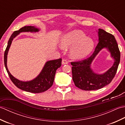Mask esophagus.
Wrapping results in <instances>:
<instances>
[{"label": "esophagus", "mask_w": 125, "mask_h": 125, "mask_svg": "<svg viewBox=\"0 0 125 125\" xmlns=\"http://www.w3.org/2000/svg\"><path fill=\"white\" fill-rule=\"evenodd\" d=\"M62 64H67L68 63V62L67 60L63 59L62 61Z\"/></svg>", "instance_id": "34e87169"}]
</instances>
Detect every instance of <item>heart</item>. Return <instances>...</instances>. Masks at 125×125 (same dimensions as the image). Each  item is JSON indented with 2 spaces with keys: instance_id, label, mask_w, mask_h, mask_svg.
Returning <instances> with one entry per match:
<instances>
[{
  "instance_id": "b5f03b06",
  "label": "heart",
  "mask_w": 125,
  "mask_h": 125,
  "mask_svg": "<svg viewBox=\"0 0 125 125\" xmlns=\"http://www.w3.org/2000/svg\"><path fill=\"white\" fill-rule=\"evenodd\" d=\"M61 46L64 49L71 47L70 56L73 59H81L92 51L94 47V42L91 38L86 37L83 31L75 30L62 37Z\"/></svg>"
}]
</instances>
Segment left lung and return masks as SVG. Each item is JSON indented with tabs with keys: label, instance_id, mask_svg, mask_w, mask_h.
<instances>
[{
	"label": "left lung",
	"instance_id": "obj_1",
	"mask_svg": "<svg viewBox=\"0 0 125 125\" xmlns=\"http://www.w3.org/2000/svg\"><path fill=\"white\" fill-rule=\"evenodd\" d=\"M99 42L94 52L86 59L71 62L73 79L76 86L85 91L98 90L109 84L116 74L120 60V52L116 40L112 34L102 29L98 30ZM106 48L115 62L112 67L103 74L95 73L91 64L100 50Z\"/></svg>",
	"mask_w": 125,
	"mask_h": 125
}]
</instances>
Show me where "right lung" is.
Instances as JSON below:
<instances>
[{
    "label": "right lung",
    "instance_id": "obj_1",
    "mask_svg": "<svg viewBox=\"0 0 125 125\" xmlns=\"http://www.w3.org/2000/svg\"><path fill=\"white\" fill-rule=\"evenodd\" d=\"M40 30L34 26H25L19 30L15 31L10 36L7 46L4 53V64L10 80L15 85L23 91L31 93H41L47 91L51 87L54 81L56 71L62 64V59L47 61L41 73L35 78L30 81L23 82L13 77L8 70L7 67V57L10 44L13 39L21 32H38Z\"/></svg>",
    "mask_w": 125,
    "mask_h": 125
}]
</instances>
